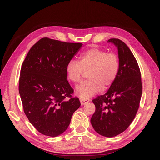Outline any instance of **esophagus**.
Masks as SVG:
<instances>
[{
  "label": "esophagus",
  "mask_w": 160,
  "mask_h": 160,
  "mask_svg": "<svg viewBox=\"0 0 160 160\" xmlns=\"http://www.w3.org/2000/svg\"><path fill=\"white\" fill-rule=\"evenodd\" d=\"M80 102H81V105H83L85 104H86L87 103L89 102V99H80Z\"/></svg>",
  "instance_id": "esophagus-1"
}]
</instances>
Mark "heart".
I'll return each mask as SVG.
<instances>
[{
    "instance_id": "heart-1",
    "label": "heart",
    "mask_w": 160,
    "mask_h": 160,
    "mask_svg": "<svg viewBox=\"0 0 160 160\" xmlns=\"http://www.w3.org/2000/svg\"><path fill=\"white\" fill-rule=\"evenodd\" d=\"M119 61L113 52L92 48L83 52L79 62L71 60L66 67L67 77L75 83H79L85 72L89 71L88 81L77 86L75 94L81 99H89L103 89H107L118 76Z\"/></svg>"
}]
</instances>
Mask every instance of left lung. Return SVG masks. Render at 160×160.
<instances>
[{"label":"left lung","instance_id":"obj_1","mask_svg":"<svg viewBox=\"0 0 160 160\" xmlns=\"http://www.w3.org/2000/svg\"><path fill=\"white\" fill-rule=\"evenodd\" d=\"M117 47L119 69L107 93L93 100L95 111L91 123L95 132L112 138L123 132L134 119L142 94L141 72L129 47L118 38H111Z\"/></svg>","mask_w":160,"mask_h":160}]
</instances>
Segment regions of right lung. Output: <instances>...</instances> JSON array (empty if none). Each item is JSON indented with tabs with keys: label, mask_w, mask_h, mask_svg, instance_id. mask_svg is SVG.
Here are the masks:
<instances>
[{
	"label": "right lung",
	"mask_w": 160,
	"mask_h": 160,
	"mask_svg": "<svg viewBox=\"0 0 160 160\" xmlns=\"http://www.w3.org/2000/svg\"><path fill=\"white\" fill-rule=\"evenodd\" d=\"M82 45L42 38L22 62L18 91L24 112L43 135L56 137L65 132L80 107L79 99L71 98L66 67Z\"/></svg>",
	"instance_id": "1"
}]
</instances>
